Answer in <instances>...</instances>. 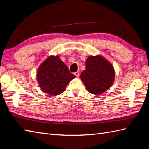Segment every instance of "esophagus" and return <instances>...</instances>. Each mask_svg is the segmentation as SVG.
<instances>
[{"instance_id":"esophagus-1","label":"esophagus","mask_w":149,"mask_h":149,"mask_svg":"<svg viewBox=\"0 0 149 149\" xmlns=\"http://www.w3.org/2000/svg\"><path fill=\"white\" fill-rule=\"evenodd\" d=\"M74 74V75L76 76V77H78V76H79V71H76Z\"/></svg>"}]
</instances>
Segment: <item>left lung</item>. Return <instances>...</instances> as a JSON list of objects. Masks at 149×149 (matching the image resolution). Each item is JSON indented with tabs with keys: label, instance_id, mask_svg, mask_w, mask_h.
Wrapping results in <instances>:
<instances>
[{
	"label": "left lung",
	"instance_id": "obj_1",
	"mask_svg": "<svg viewBox=\"0 0 149 149\" xmlns=\"http://www.w3.org/2000/svg\"><path fill=\"white\" fill-rule=\"evenodd\" d=\"M80 78L88 91L100 95L109 89L115 78L114 67L101 55L89 56Z\"/></svg>",
	"mask_w": 149,
	"mask_h": 149
}]
</instances>
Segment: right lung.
<instances>
[{
	"label": "right lung",
	"instance_id": "1",
	"mask_svg": "<svg viewBox=\"0 0 149 149\" xmlns=\"http://www.w3.org/2000/svg\"><path fill=\"white\" fill-rule=\"evenodd\" d=\"M75 76L70 73L59 56H50L38 68L37 79L42 91L52 96L63 93Z\"/></svg>",
	"mask_w": 149,
	"mask_h": 149
}]
</instances>
